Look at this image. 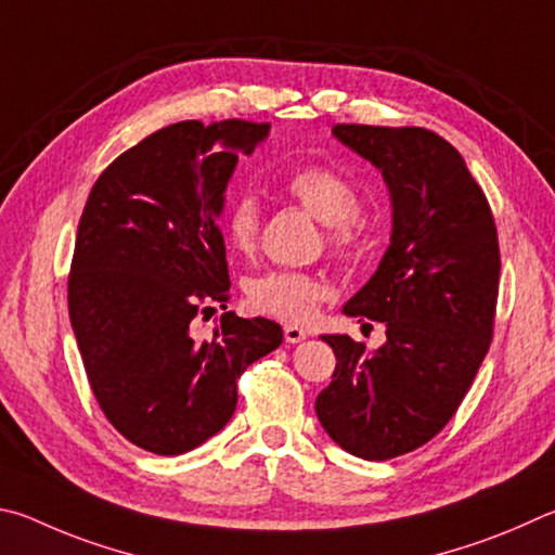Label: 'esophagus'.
<instances>
[{"instance_id": "obj_1", "label": "esophagus", "mask_w": 555, "mask_h": 555, "mask_svg": "<svg viewBox=\"0 0 555 555\" xmlns=\"http://www.w3.org/2000/svg\"><path fill=\"white\" fill-rule=\"evenodd\" d=\"M305 338H307L305 328L293 326V324L285 326V341H287V344H299V341H305Z\"/></svg>"}]
</instances>
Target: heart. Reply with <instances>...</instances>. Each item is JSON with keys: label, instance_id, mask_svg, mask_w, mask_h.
<instances>
[{"label": "heart", "instance_id": "obj_1", "mask_svg": "<svg viewBox=\"0 0 555 555\" xmlns=\"http://www.w3.org/2000/svg\"><path fill=\"white\" fill-rule=\"evenodd\" d=\"M285 192L299 207L324 223V241L336 256H351L363 236L361 194L341 170L332 165H302L285 178ZM229 246L250 253L260 233V204L250 194H241L227 211ZM326 295L322 278L302 270H268L246 283V299L253 312L275 317L280 322L302 324L312 319L317 305Z\"/></svg>", "mask_w": 555, "mask_h": 555}]
</instances>
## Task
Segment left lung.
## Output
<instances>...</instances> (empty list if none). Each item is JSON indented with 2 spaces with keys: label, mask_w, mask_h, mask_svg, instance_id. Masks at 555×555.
Returning <instances> with one entry per match:
<instances>
[{
  "label": "left lung",
  "mask_w": 555,
  "mask_h": 555,
  "mask_svg": "<svg viewBox=\"0 0 555 555\" xmlns=\"http://www.w3.org/2000/svg\"><path fill=\"white\" fill-rule=\"evenodd\" d=\"M334 135L390 190V246L344 307L383 322L387 341L365 351L346 334L322 336L336 371L314 410L344 451L390 461L431 441L478 375L498 307V229L468 165L439 133L336 124Z\"/></svg>",
  "instance_id": "left-lung-1"
}]
</instances>
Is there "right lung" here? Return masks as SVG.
<instances>
[{
	"label": "right lung",
	"mask_w": 555,
	"mask_h": 555,
	"mask_svg": "<svg viewBox=\"0 0 555 555\" xmlns=\"http://www.w3.org/2000/svg\"><path fill=\"white\" fill-rule=\"evenodd\" d=\"M270 124L178 121L121 153L87 197L67 309L87 380L124 439L180 455L221 431L236 380L283 344L270 319L223 312L211 338L199 314L227 309L229 268L217 219L238 155Z\"/></svg>",
	"instance_id": "obj_1"
}]
</instances>
